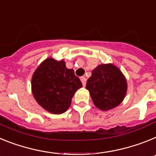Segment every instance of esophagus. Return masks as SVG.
I'll return each instance as SVG.
<instances>
[{
  "label": "esophagus",
  "instance_id": "esophagus-1",
  "mask_svg": "<svg viewBox=\"0 0 156 156\" xmlns=\"http://www.w3.org/2000/svg\"><path fill=\"white\" fill-rule=\"evenodd\" d=\"M81 81H82L83 86H86V77H82V78H81Z\"/></svg>",
  "mask_w": 156,
  "mask_h": 156
}]
</instances>
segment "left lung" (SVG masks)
Masks as SVG:
<instances>
[{
	"label": "left lung",
	"instance_id": "obj_1",
	"mask_svg": "<svg viewBox=\"0 0 156 156\" xmlns=\"http://www.w3.org/2000/svg\"><path fill=\"white\" fill-rule=\"evenodd\" d=\"M86 89L96 107L108 111L122 101L126 93L127 84L119 68L112 64H102L92 71Z\"/></svg>",
	"mask_w": 156,
	"mask_h": 156
}]
</instances>
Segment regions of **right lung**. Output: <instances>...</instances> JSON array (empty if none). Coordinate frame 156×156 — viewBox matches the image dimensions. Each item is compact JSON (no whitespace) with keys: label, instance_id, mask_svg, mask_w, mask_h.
<instances>
[{"label":"right lung","instance_id":"add662e5","mask_svg":"<svg viewBox=\"0 0 156 156\" xmlns=\"http://www.w3.org/2000/svg\"><path fill=\"white\" fill-rule=\"evenodd\" d=\"M32 92L35 100L48 112L62 114L68 109L74 93L82 83L73 69H67L63 60L45 59L32 78Z\"/></svg>","mask_w":156,"mask_h":156}]
</instances>
